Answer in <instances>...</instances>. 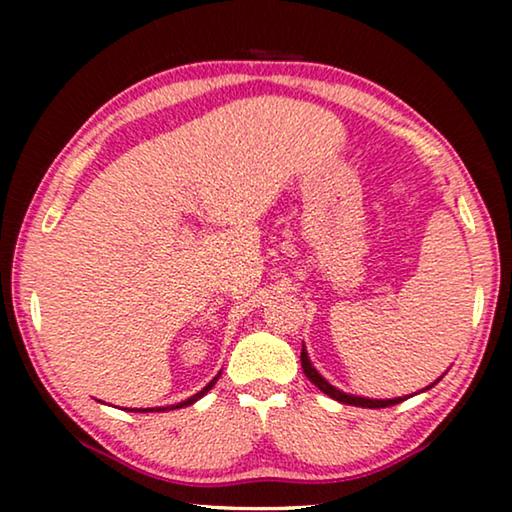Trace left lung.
<instances>
[{
    "label": "left lung",
    "mask_w": 512,
    "mask_h": 512,
    "mask_svg": "<svg viewBox=\"0 0 512 512\" xmlns=\"http://www.w3.org/2000/svg\"><path fill=\"white\" fill-rule=\"evenodd\" d=\"M300 363H302V370H305V375H307V379L311 381V384L318 386L320 391H323L325 395H329V397H332V400L341 402V404L363 406V409H386V406H395V404L404 402L406 397H411V395H404V397H393V400H370V397H359V395L343 393V391H339V388H334L332 384H329V381H327L323 375H320V372H318L314 366H311L305 345H302V352H300ZM440 379H443V377H438L436 381H433V384H429L427 388H424V391H429V388L436 386ZM424 391H422V393H424Z\"/></svg>",
    "instance_id": "8db88e82"
}]
</instances>
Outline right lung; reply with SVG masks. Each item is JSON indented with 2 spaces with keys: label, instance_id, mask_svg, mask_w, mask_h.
Wrapping results in <instances>:
<instances>
[{
  "label": "right lung",
  "instance_id": "add662e5",
  "mask_svg": "<svg viewBox=\"0 0 512 512\" xmlns=\"http://www.w3.org/2000/svg\"><path fill=\"white\" fill-rule=\"evenodd\" d=\"M219 377H221V372H219V375H216V377L210 381V384H207V386L203 388V391H198L196 395L187 397L185 402H178V404H171V406H155V409H131V411H135V413H153V411H173V409H183V406H189V404H194L196 400H201V397H203L207 391H210V388L216 384V379H219Z\"/></svg>",
  "mask_w": 512,
  "mask_h": 512
}]
</instances>
